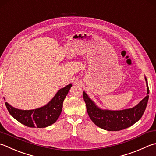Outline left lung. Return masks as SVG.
<instances>
[{"label": "left lung", "mask_w": 156, "mask_h": 156, "mask_svg": "<svg viewBox=\"0 0 156 156\" xmlns=\"http://www.w3.org/2000/svg\"><path fill=\"white\" fill-rule=\"evenodd\" d=\"M145 81L147 95L136 106L124 110L101 109L97 107L94 102L88 97L87 94L83 92V99L91 120L99 128L108 131H119L133 126L141 118L147 105L149 90L146 77Z\"/></svg>", "instance_id": "8db88e82"}]
</instances>
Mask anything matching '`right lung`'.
I'll return each instance as SVG.
<instances>
[{"label": "right lung", "mask_w": 156, "mask_h": 156, "mask_svg": "<svg viewBox=\"0 0 156 156\" xmlns=\"http://www.w3.org/2000/svg\"><path fill=\"white\" fill-rule=\"evenodd\" d=\"M72 84L60 89L46 105L32 110H21L14 108L8 102L5 105L9 113L17 121L30 128H45L54 124L58 119L62 109L64 100Z\"/></svg>", "instance_id": "obj_1"}]
</instances>
